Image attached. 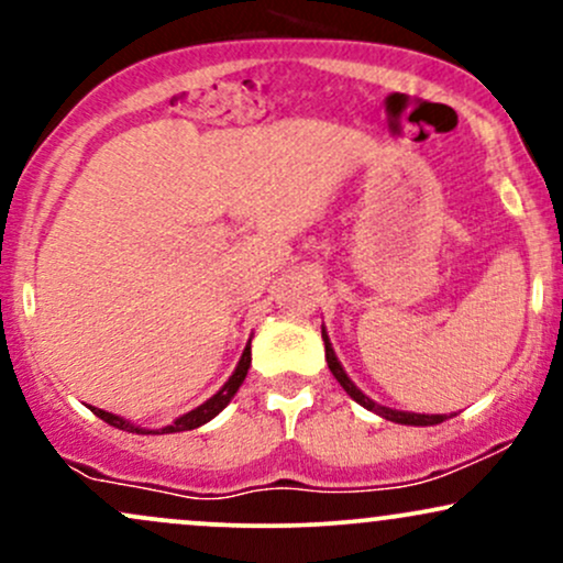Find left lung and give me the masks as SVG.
I'll list each match as a JSON object with an SVG mask.
<instances>
[{"instance_id":"8db88e82","label":"left lung","mask_w":563,"mask_h":563,"mask_svg":"<svg viewBox=\"0 0 563 563\" xmlns=\"http://www.w3.org/2000/svg\"><path fill=\"white\" fill-rule=\"evenodd\" d=\"M322 341H325V360H328V367H331V373L335 376V380H339V384L344 386V391L349 394V397L354 399V402H360L363 407H367V410H373V412H376V416L386 418V421L402 423V426H437V423L448 421V418H450V416H421V412L391 410V407H384V405L373 402V399L365 397V394L360 391L357 386H354V380L346 376V371H344V367H341L339 357H335V352H333V346H331V339H328L325 328H322Z\"/></svg>"}]
</instances>
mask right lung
<instances>
[{
    "instance_id": "add662e5",
    "label": "right lung",
    "mask_w": 563,
    "mask_h": 563,
    "mask_svg": "<svg viewBox=\"0 0 563 563\" xmlns=\"http://www.w3.org/2000/svg\"><path fill=\"white\" fill-rule=\"evenodd\" d=\"M249 365H251V346H245L243 354H241V363H238L235 373H232V376L228 378V384H224L222 389L214 394V397L206 399V402L198 405L196 410H190V412H185V416H179L177 421L169 423V426H164V429H142V426H134L132 421H126V418L113 416V412L100 410V407H92V412H95L97 418H102V421H106V423H111V426H115V429H121V431H132V434H177V431L198 429V426L209 423L211 418L219 416V412H222L224 407L230 405V399L235 397V391L241 389V384L245 380Z\"/></svg>"
}]
</instances>
